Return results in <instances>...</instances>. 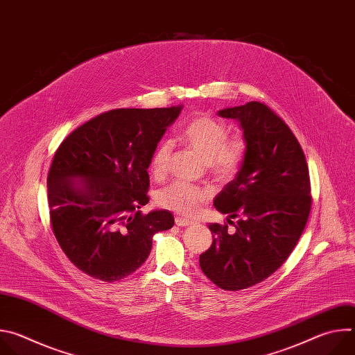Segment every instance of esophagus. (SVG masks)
I'll return each instance as SVG.
<instances>
[{
	"mask_svg": "<svg viewBox=\"0 0 355 355\" xmlns=\"http://www.w3.org/2000/svg\"><path fill=\"white\" fill-rule=\"evenodd\" d=\"M175 225L180 226V227H185V226H191L192 222L191 220H187L184 218H175Z\"/></svg>",
	"mask_w": 355,
	"mask_h": 355,
	"instance_id": "1",
	"label": "esophagus"
}]
</instances>
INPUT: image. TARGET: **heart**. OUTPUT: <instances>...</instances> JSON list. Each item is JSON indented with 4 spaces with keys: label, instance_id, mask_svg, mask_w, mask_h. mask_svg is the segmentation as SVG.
<instances>
[{
    "label": "heart",
    "instance_id": "b5f03b06",
    "mask_svg": "<svg viewBox=\"0 0 355 355\" xmlns=\"http://www.w3.org/2000/svg\"><path fill=\"white\" fill-rule=\"evenodd\" d=\"M181 139L196 151L207 163L209 173L219 181L233 178L244 160V140L239 136L227 137L226 125L211 116H196L189 121L182 129ZM171 151V140H164L157 146L150 159V170L153 175L162 177L166 174ZM211 196L212 189L208 187L175 181L159 192L157 202L164 209L185 218H193Z\"/></svg>",
    "mask_w": 355,
    "mask_h": 355
}]
</instances>
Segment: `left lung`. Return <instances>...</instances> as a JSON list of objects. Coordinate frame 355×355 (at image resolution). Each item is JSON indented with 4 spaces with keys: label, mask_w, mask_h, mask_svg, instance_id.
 Listing matches in <instances>:
<instances>
[{
    "label": "left lung",
    "mask_w": 355,
    "mask_h": 355,
    "mask_svg": "<svg viewBox=\"0 0 355 355\" xmlns=\"http://www.w3.org/2000/svg\"><path fill=\"white\" fill-rule=\"evenodd\" d=\"M218 115L240 123L245 155L214 200L234 233L211 223L214 241L199 266L219 288L240 291L267 279L289 257L311 214V180L299 141L267 105L251 101Z\"/></svg>",
    "instance_id": "left-lung-1"
}]
</instances>
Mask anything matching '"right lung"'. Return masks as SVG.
Returning <instances> with one entry per match:
<instances>
[{
  "label": "right lung",
  "instance_id": "right-lung-1",
  "mask_svg": "<svg viewBox=\"0 0 355 355\" xmlns=\"http://www.w3.org/2000/svg\"><path fill=\"white\" fill-rule=\"evenodd\" d=\"M181 110H112L59 146L47 175L50 222L87 275L105 282L130 275L147 260L153 236L174 226L170 211L140 208L148 202L150 159Z\"/></svg>",
  "mask_w": 355,
  "mask_h": 355
}]
</instances>
